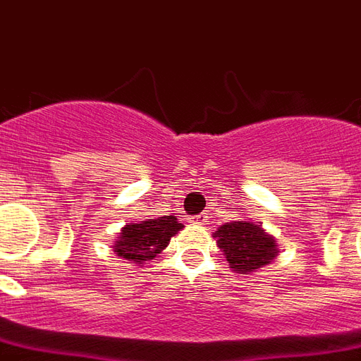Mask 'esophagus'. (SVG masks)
Instances as JSON below:
<instances>
[{
    "label": "esophagus",
    "mask_w": 361,
    "mask_h": 361,
    "mask_svg": "<svg viewBox=\"0 0 361 361\" xmlns=\"http://www.w3.org/2000/svg\"><path fill=\"white\" fill-rule=\"evenodd\" d=\"M192 223H197V225H204V223H208V215L206 214H200V215H195V217H191Z\"/></svg>",
    "instance_id": "1"
}]
</instances>
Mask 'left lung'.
<instances>
[{
  "label": "left lung",
  "mask_w": 361,
  "mask_h": 361,
  "mask_svg": "<svg viewBox=\"0 0 361 361\" xmlns=\"http://www.w3.org/2000/svg\"><path fill=\"white\" fill-rule=\"evenodd\" d=\"M214 238L217 245L225 251L226 260L236 274H251L274 260L277 245L271 236L247 221H232L219 226Z\"/></svg>",
  "instance_id": "obj_1"
}]
</instances>
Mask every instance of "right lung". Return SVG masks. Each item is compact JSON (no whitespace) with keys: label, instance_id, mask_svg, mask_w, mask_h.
Segmentation results:
<instances>
[{"label":"right lung","instance_id":"add662e5","mask_svg":"<svg viewBox=\"0 0 361 361\" xmlns=\"http://www.w3.org/2000/svg\"><path fill=\"white\" fill-rule=\"evenodd\" d=\"M181 226L183 225L174 215L130 223L121 231V238L114 243V251L130 264H144L157 257Z\"/></svg>","mask_w":361,"mask_h":361}]
</instances>
